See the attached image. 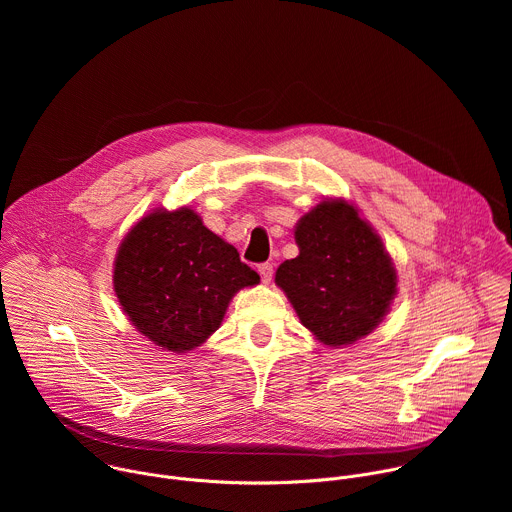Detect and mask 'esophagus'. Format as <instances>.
Segmentation results:
<instances>
[{
	"mask_svg": "<svg viewBox=\"0 0 512 512\" xmlns=\"http://www.w3.org/2000/svg\"><path fill=\"white\" fill-rule=\"evenodd\" d=\"M257 271H259L263 283H269V281H271V277H273V265H271V263H261V265L257 267Z\"/></svg>",
	"mask_w": 512,
	"mask_h": 512,
	"instance_id": "34e87169",
	"label": "esophagus"
}]
</instances>
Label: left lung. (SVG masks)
<instances>
[{"label":"left lung","mask_w":512,"mask_h":512,"mask_svg":"<svg viewBox=\"0 0 512 512\" xmlns=\"http://www.w3.org/2000/svg\"><path fill=\"white\" fill-rule=\"evenodd\" d=\"M300 255L275 283L302 324L324 344L344 346L371 334L397 294V273L381 237L346 200H324L296 227Z\"/></svg>","instance_id":"obj_1"}]
</instances>
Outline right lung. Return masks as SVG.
<instances>
[{"instance_id":"add662e5","label":"right lung","mask_w":512,"mask_h":512,"mask_svg":"<svg viewBox=\"0 0 512 512\" xmlns=\"http://www.w3.org/2000/svg\"><path fill=\"white\" fill-rule=\"evenodd\" d=\"M259 275L190 208L154 210L127 233L113 287L131 324L156 346L186 352L221 326L229 302Z\"/></svg>"}]
</instances>
